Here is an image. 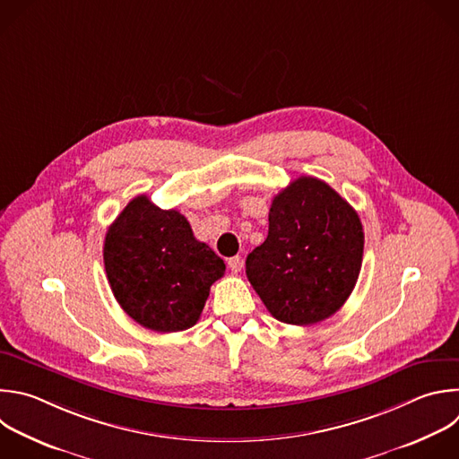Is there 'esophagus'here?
<instances>
[{
	"instance_id": "obj_1",
	"label": "esophagus",
	"mask_w": 459,
	"mask_h": 459,
	"mask_svg": "<svg viewBox=\"0 0 459 459\" xmlns=\"http://www.w3.org/2000/svg\"><path fill=\"white\" fill-rule=\"evenodd\" d=\"M241 266H243V259H241V255H234V257H230V259H229V268H230L234 273H238V272L241 270Z\"/></svg>"
}]
</instances>
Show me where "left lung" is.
<instances>
[{"label":"left lung","mask_w":459,"mask_h":459,"mask_svg":"<svg viewBox=\"0 0 459 459\" xmlns=\"http://www.w3.org/2000/svg\"><path fill=\"white\" fill-rule=\"evenodd\" d=\"M364 254L357 211L326 182L300 177L268 212V236L247 257V277L281 323L332 317L353 291Z\"/></svg>","instance_id":"8db88e82"}]
</instances>
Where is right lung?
Instances as JSON below:
<instances>
[{
	"label": "right lung",
	"mask_w": 459,
	"mask_h": 459,
	"mask_svg": "<svg viewBox=\"0 0 459 459\" xmlns=\"http://www.w3.org/2000/svg\"><path fill=\"white\" fill-rule=\"evenodd\" d=\"M104 268L120 308L140 326L173 333L195 326L225 263L198 241L186 216L145 195L109 225Z\"/></svg>",
	"instance_id": "right-lung-1"
}]
</instances>
